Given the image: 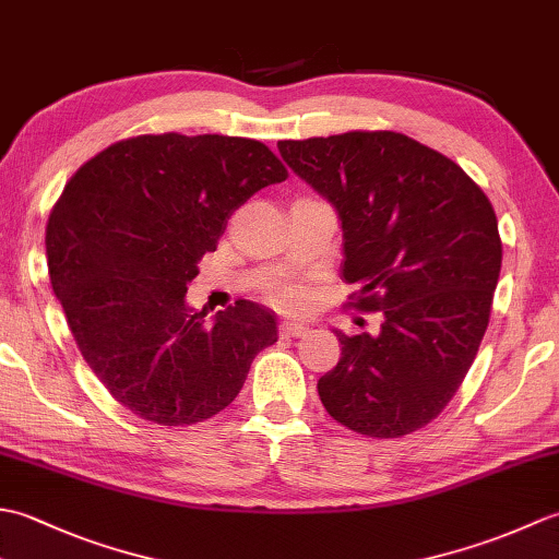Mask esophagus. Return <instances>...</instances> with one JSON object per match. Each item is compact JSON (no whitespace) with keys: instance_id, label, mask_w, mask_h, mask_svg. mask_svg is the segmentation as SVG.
<instances>
[{"instance_id":"34e87169","label":"esophagus","mask_w":559,"mask_h":559,"mask_svg":"<svg viewBox=\"0 0 559 559\" xmlns=\"http://www.w3.org/2000/svg\"><path fill=\"white\" fill-rule=\"evenodd\" d=\"M305 331H307V326L302 322H293V319H290V322H281V334L283 336H302Z\"/></svg>"}]
</instances>
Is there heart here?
Here are the masks:
<instances>
[{"label":"heart","mask_w":559,"mask_h":559,"mask_svg":"<svg viewBox=\"0 0 559 559\" xmlns=\"http://www.w3.org/2000/svg\"><path fill=\"white\" fill-rule=\"evenodd\" d=\"M310 300V293L302 286H295V283H281L271 290V302L281 307V310H300Z\"/></svg>","instance_id":"b5f03b06"}]
</instances>
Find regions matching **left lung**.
Listing matches in <instances>:
<instances>
[{
  "mask_svg": "<svg viewBox=\"0 0 559 559\" xmlns=\"http://www.w3.org/2000/svg\"><path fill=\"white\" fill-rule=\"evenodd\" d=\"M278 151L338 211L348 307L384 314L374 336L336 331L341 358L319 399L365 437L420 430L454 399L490 322L502 266L490 199L444 153L386 129Z\"/></svg>",
  "mask_w": 559,
  "mask_h": 559,
  "instance_id": "obj_1",
  "label": "left lung"
}]
</instances>
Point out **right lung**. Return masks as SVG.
Wrapping results in <instances>:
<instances>
[{
    "instance_id": "right-lung-1",
    "label": "right lung",
    "mask_w": 559,
    "mask_h": 559,
    "mask_svg": "<svg viewBox=\"0 0 559 559\" xmlns=\"http://www.w3.org/2000/svg\"><path fill=\"white\" fill-rule=\"evenodd\" d=\"M286 177L257 139L177 132L115 141L71 175L47 218V271L83 360L127 411L206 420L278 341L266 307L237 300L206 324L185 293L233 211Z\"/></svg>"
}]
</instances>
